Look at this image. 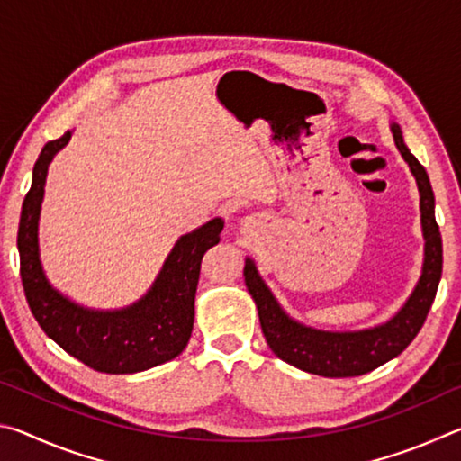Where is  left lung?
<instances>
[{
    "label": "left lung",
    "mask_w": 461,
    "mask_h": 461,
    "mask_svg": "<svg viewBox=\"0 0 461 461\" xmlns=\"http://www.w3.org/2000/svg\"><path fill=\"white\" fill-rule=\"evenodd\" d=\"M393 134L396 148L402 158L409 162L412 175L417 178L420 193V221H423L425 236V264L419 285L412 291L399 313L388 323L374 327V330L354 333H331L311 330L293 321L278 303L268 286L264 285L252 260H246L244 276L246 286L258 307L262 333L268 346L280 360L305 370L309 374L325 378H349L362 376L366 372L376 370L378 366L399 356L407 349L409 343L417 338L423 327L429 309H431L437 286H439L443 268V244L441 231L435 221V197L427 170L404 146L401 128L393 123Z\"/></svg>",
    "instance_id": "8db88e82"
}]
</instances>
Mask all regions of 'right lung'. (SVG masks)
Instances as JSON below:
<instances>
[{
  "label": "right lung",
  "mask_w": 461,
  "mask_h": 461,
  "mask_svg": "<svg viewBox=\"0 0 461 461\" xmlns=\"http://www.w3.org/2000/svg\"><path fill=\"white\" fill-rule=\"evenodd\" d=\"M68 138L71 131L42 148L32 186L22 205L20 276L30 311L50 339L93 370L134 374L154 368L173 360L189 343L201 260L209 248L220 244L223 221L212 220L178 240L154 286L136 305L122 311H89L75 305L49 285L38 258V215L46 170Z\"/></svg>",
  "instance_id": "right-lung-1"
}]
</instances>
